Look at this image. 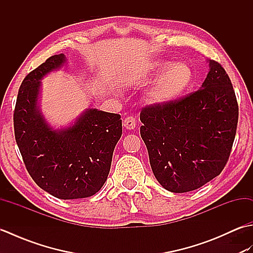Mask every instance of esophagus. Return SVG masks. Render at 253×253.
Masks as SVG:
<instances>
[{
    "mask_svg": "<svg viewBox=\"0 0 253 253\" xmlns=\"http://www.w3.org/2000/svg\"><path fill=\"white\" fill-rule=\"evenodd\" d=\"M136 125H137V121L135 117L128 116L124 120V127H125L126 129H129V130L133 129V128L136 127Z\"/></svg>",
    "mask_w": 253,
    "mask_h": 253,
    "instance_id": "obj_1",
    "label": "esophagus"
}]
</instances>
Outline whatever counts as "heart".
I'll return each instance as SVG.
<instances>
[{"instance_id":"heart-1","label":"heart","mask_w":253,"mask_h":253,"mask_svg":"<svg viewBox=\"0 0 253 253\" xmlns=\"http://www.w3.org/2000/svg\"><path fill=\"white\" fill-rule=\"evenodd\" d=\"M150 92V99L155 103H168L178 98L189 87L192 80L191 68L185 63H177L169 67V63L162 62L157 65V71L162 72Z\"/></svg>"}]
</instances>
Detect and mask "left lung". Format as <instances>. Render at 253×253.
Listing matches in <instances>:
<instances>
[{"label": "left lung", "instance_id": "left-lung-1", "mask_svg": "<svg viewBox=\"0 0 253 253\" xmlns=\"http://www.w3.org/2000/svg\"><path fill=\"white\" fill-rule=\"evenodd\" d=\"M238 114L232 82L216 61H210L199 90L142 107L140 135L162 187L188 192L221 174L232 151Z\"/></svg>", "mask_w": 253, "mask_h": 253}]
</instances>
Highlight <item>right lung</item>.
<instances>
[{"label": "right lung", "mask_w": 253, "mask_h": 253, "mask_svg": "<svg viewBox=\"0 0 253 253\" xmlns=\"http://www.w3.org/2000/svg\"><path fill=\"white\" fill-rule=\"evenodd\" d=\"M65 62L50 56L21 83L14 110V132L31 178L63 200L93 196L109 176L113 151L122 136L120 114L90 109L75 125L54 130L38 111L40 79Z\"/></svg>", "instance_id": "add662e5"}]
</instances>
